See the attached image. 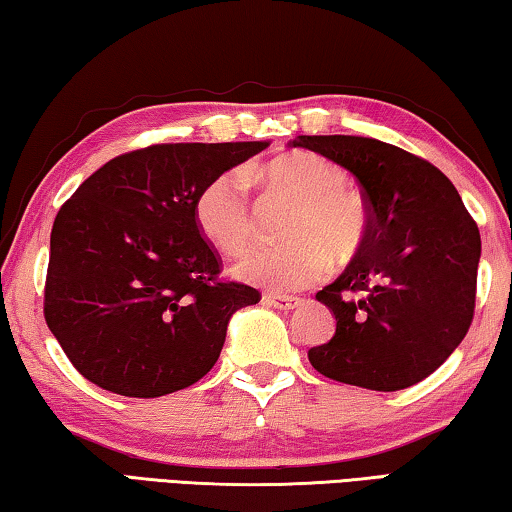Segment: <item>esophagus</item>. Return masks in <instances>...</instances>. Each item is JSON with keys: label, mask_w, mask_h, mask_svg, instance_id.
Wrapping results in <instances>:
<instances>
[{"label": "esophagus", "mask_w": 512, "mask_h": 512, "mask_svg": "<svg viewBox=\"0 0 512 512\" xmlns=\"http://www.w3.org/2000/svg\"><path fill=\"white\" fill-rule=\"evenodd\" d=\"M264 302L266 305H271L275 309H282V311H291L302 305L300 298H293V296H280V293H264Z\"/></svg>", "instance_id": "34e87169"}]
</instances>
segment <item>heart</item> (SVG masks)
<instances>
[{"label": "heart", "instance_id": "obj_1", "mask_svg": "<svg viewBox=\"0 0 512 512\" xmlns=\"http://www.w3.org/2000/svg\"><path fill=\"white\" fill-rule=\"evenodd\" d=\"M271 183L300 203L287 225L289 244L257 248L235 266L241 280L277 291H296L329 273L332 259L348 266L366 253L372 212L366 198L348 187L339 164L309 151H293L268 164ZM198 230L223 253L239 255L253 244L257 223L246 169H225L201 187L194 201Z\"/></svg>", "mask_w": 512, "mask_h": 512}]
</instances>
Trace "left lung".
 Wrapping results in <instances>:
<instances>
[{
	"label": "left lung",
	"instance_id": "left-lung-1",
	"mask_svg": "<svg viewBox=\"0 0 512 512\" xmlns=\"http://www.w3.org/2000/svg\"><path fill=\"white\" fill-rule=\"evenodd\" d=\"M293 146L348 169L372 212L366 253L316 293L336 334L309 350L311 366L370 391L418 384L472 325L479 225L452 180L400 146L361 135H298Z\"/></svg>",
	"mask_w": 512,
	"mask_h": 512
}]
</instances>
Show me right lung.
Listing matches in <instances>:
<instances>
[{
  "label": "right lung",
  "instance_id": "obj_1",
  "mask_svg": "<svg viewBox=\"0 0 512 512\" xmlns=\"http://www.w3.org/2000/svg\"><path fill=\"white\" fill-rule=\"evenodd\" d=\"M268 142L151 144L83 180L51 228L45 320L103 391L160 397L219 359L228 320L262 293L221 275L194 201L216 173Z\"/></svg>",
  "mask_w": 512,
  "mask_h": 512
}]
</instances>
